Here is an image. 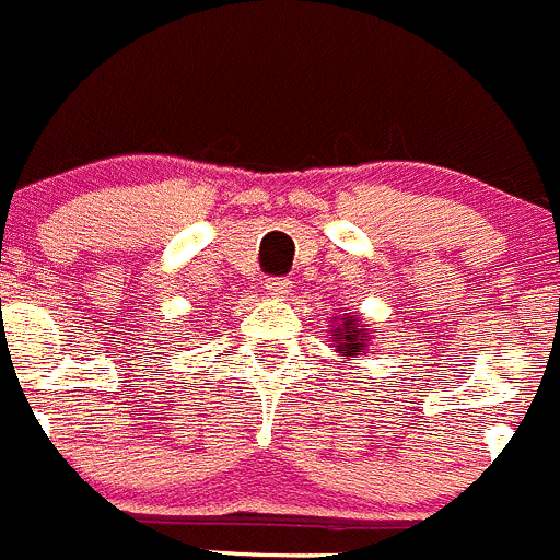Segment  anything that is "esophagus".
Here are the masks:
<instances>
[{"instance_id":"34e87169","label":"esophagus","mask_w":560,"mask_h":560,"mask_svg":"<svg viewBox=\"0 0 560 560\" xmlns=\"http://www.w3.org/2000/svg\"><path fill=\"white\" fill-rule=\"evenodd\" d=\"M288 288H291V282H288L285 278H272L267 282V293H269V296H275V299L288 296Z\"/></svg>"}]
</instances>
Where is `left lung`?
I'll return each mask as SVG.
<instances>
[{"mask_svg": "<svg viewBox=\"0 0 560 560\" xmlns=\"http://www.w3.org/2000/svg\"><path fill=\"white\" fill-rule=\"evenodd\" d=\"M329 331L331 348H335L337 357H342L346 362H351L353 357H364V351H370V342H373L368 324H359L357 315L351 313H335Z\"/></svg>", "mask_w": 560, "mask_h": 560, "instance_id": "1", "label": "left lung"}]
</instances>
